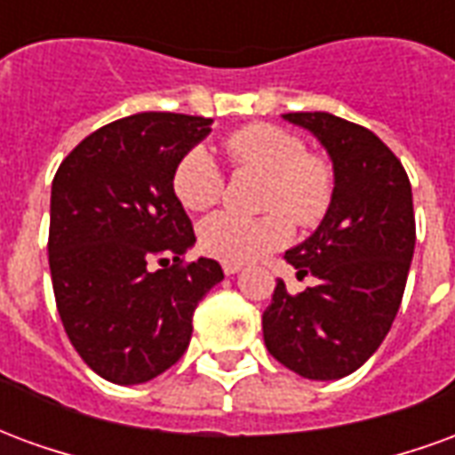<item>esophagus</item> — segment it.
Instances as JSON below:
<instances>
[{
  "label": "esophagus",
  "instance_id": "obj_1",
  "mask_svg": "<svg viewBox=\"0 0 455 455\" xmlns=\"http://www.w3.org/2000/svg\"><path fill=\"white\" fill-rule=\"evenodd\" d=\"M224 273H227V275H236L238 270H241V266H238V263H224Z\"/></svg>",
  "mask_w": 455,
  "mask_h": 455
}]
</instances>
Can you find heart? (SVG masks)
I'll return each instance as SVG.
<instances>
[{"mask_svg": "<svg viewBox=\"0 0 455 455\" xmlns=\"http://www.w3.org/2000/svg\"><path fill=\"white\" fill-rule=\"evenodd\" d=\"M224 153L236 170L267 172L263 217H241L217 212L199 224V248L224 263H248L283 248L297 224L312 228L322 224L336 195L334 163L307 150V143L292 131L275 124H248L224 139ZM224 170L202 146L185 150L172 168L170 188L189 212L214 207L224 195Z\"/></svg>", "mask_w": 455, "mask_h": 455, "instance_id": "1", "label": "heart"}]
</instances>
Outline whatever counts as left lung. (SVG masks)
<instances>
[{
  "instance_id": "8db88e82",
  "label": "left lung",
  "mask_w": 455,
  "mask_h": 455,
  "mask_svg": "<svg viewBox=\"0 0 455 455\" xmlns=\"http://www.w3.org/2000/svg\"><path fill=\"white\" fill-rule=\"evenodd\" d=\"M287 121L315 133L336 170L334 204L305 243L287 251L297 277L319 285L290 292L277 280L263 312L270 355L309 380H336L378 351L400 309L417 227L400 158L371 129L326 112Z\"/></svg>"
}]
</instances>
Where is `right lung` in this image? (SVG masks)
Returning <instances> with one entry per match:
<instances>
[{
    "label": "right lung",
    "instance_id": "obj_1",
    "mask_svg": "<svg viewBox=\"0 0 455 455\" xmlns=\"http://www.w3.org/2000/svg\"><path fill=\"white\" fill-rule=\"evenodd\" d=\"M212 119L140 112L92 131L60 163L48 263L65 334L104 380L139 385L180 361L197 302L224 277L185 260L192 221L172 195L180 156Z\"/></svg>",
    "mask_w": 455,
    "mask_h": 455
}]
</instances>
